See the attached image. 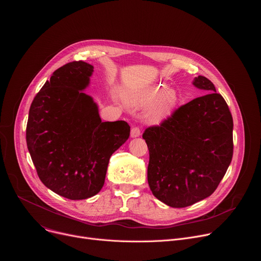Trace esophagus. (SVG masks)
Returning <instances> with one entry per match:
<instances>
[{"mask_svg":"<svg viewBox=\"0 0 261 261\" xmlns=\"http://www.w3.org/2000/svg\"><path fill=\"white\" fill-rule=\"evenodd\" d=\"M140 128L139 127H137V126H135V127H133L132 129H131V136L132 137H138L139 135H140Z\"/></svg>","mask_w":261,"mask_h":261,"instance_id":"obj_1","label":"esophagus"}]
</instances>
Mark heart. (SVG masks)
Segmentation results:
<instances>
[{
    "instance_id": "heart-1",
    "label": "heart",
    "mask_w": 261,
    "mask_h": 261,
    "mask_svg": "<svg viewBox=\"0 0 261 261\" xmlns=\"http://www.w3.org/2000/svg\"><path fill=\"white\" fill-rule=\"evenodd\" d=\"M153 99L154 101L146 110V120L150 123L158 124L172 114L177 103V96L173 90H165V87L159 86L145 91L133 104L136 106L144 105Z\"/></svg>"
}]
</instances>
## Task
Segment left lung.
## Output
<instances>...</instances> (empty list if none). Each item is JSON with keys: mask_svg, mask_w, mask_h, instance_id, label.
I'll return each mask as SVG.
<instances>
[{"mask_svg": "<svg viewBox=\"0 0 261 261\" xmlns=\"http://www.w3.org/2000/svg\"><path fill=\"white\" fill-rule=\"evenodd\" d=\"M193 85L207 94L180 105L142 134L150 152L148 186L172 207L212 195L233 155V121L226 101L204 76L195 77Z\"/></svg>", "mask_w": 261, "mask_h": 261, "instance_id": "1", "label": "left lung"}]
</instances>
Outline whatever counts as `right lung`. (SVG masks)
<instances>
[{
	"instance_id": "1",
	"label": "right lung",
	"mask_w": 261,
	"mask_h": 261,
	"mask_svg": "<svg viewBox=\"0 0 261 261\" xmlns=\"http://www.w3.org/2000/svg\"><path fill=\"white\" fill-rule=\"evenodd\" d=\"M93 68L74 61L57 69L29 111L25 138L37 174L48 189L71 200L102 189L110 156L130 134L125 121L102 122L96 103L83 92Z\"/></svg>"
}]
</instances>
